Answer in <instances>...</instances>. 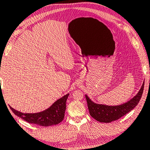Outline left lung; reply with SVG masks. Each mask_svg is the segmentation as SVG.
I'll use <instances>...</instances> for the list:
<instances>
[{
	"instance_id": "1",
	"label": "left lung",
	"mask_w": 150,
	"mask_h": 150,
	"mask_svg": "<svg viewBox=\"0 0 150 150\" xmlns=\"http://www.w3.org/2000/svg\"><path fill=\"white\" fill-rule=\"evenodd\" d=\"M143 88H144V82L135 96L127 103L118 106H108V105L96 104L92 102L88 98V96L86 95L90 114L97 121L105 122V123H109L120 119L126 113L130 112L138 105L143 94Z\"/></svg>"
}]
</instances>
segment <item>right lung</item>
I'll return each instance as SVG.
<instances>
[{"label": "right lung", "mask_w": 150, "mask_h": 150, "mask_svg": "<svg viewBox=\"0 0 150 150\" xmlns=\"http://www.w3.org/2000/svg\"><path fill=\"white\" fill-rule=\"evenodd\" d=\"M1 70V69H0ZM69 94L57 100L50 108L37 113H24L15 110L10 107L14 114L18 115L25 121L41 126H50L60 123L64 119L66 102Z\"/></svg>", "instance_id": "add662e5"}]
</instances>
